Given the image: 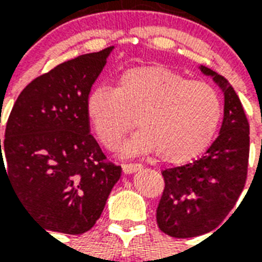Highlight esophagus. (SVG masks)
Listing matches in <instances>:
<instances>
[{"label":"esophagus","mask_w":262,"mask_h":262,"mask_svg":"<svg viewBox=\"0 0 262 262\" xmlns=\"http://www.w3.org/2000/svg\"><path fill=\"white\" fill-rule=\"evenodd\" d=\"M122 168H123V172H125V174H132V172L141 170V168H143V166H141L140 163H123Z\"/></svg>","instance_id":"1"}]
</instances>
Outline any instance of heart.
<instances>
[{
  "mask_svg": "<svg viewBox=\"0 0 262 262\" xmlns=\"http://www.w3.org/2000/svg\"><path fill=\"white\" fill-rule=\"evenodd\" d=\"M222 99L213 85L160 65L130 68L115 87H96L87 98V117L104 147L114 149L135 126L130 154L158 152L167 163L194 159L211 144L222 119Z\"/></svg>",
  "mask_w": 262,
  "mask_h": 262,
  "instance_id": "obj_1",
  "label": "heart"
}]
</instances>
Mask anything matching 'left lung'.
<instances>
[{
    "label": "left lung",
    "instance_id": "obj_1",
    "mask_svg": "<svg viewBox=\"0 0 262 262\" xmlns=\"http://www.w3.org/2000/svg\"><path fill=\"white\" fill-rule=\"evenodd\" d=\"M224 92V118L219 137L201 159L166 168L164 190L156 209V222L172 238H191L215 230L235 207L248 179L250 130L234 88L228 80L207 67Z\"/></svg>",
    "mask_w": 262,
    "mask_h": 262
}]
</instances>
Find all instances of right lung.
<instances>
[{
    "instance_id": "right-lung-1",
    "label": "right lung",
    "mask_w": 262,
    "mask_h": 262,
    "mask_svg": "<svg viewBox=\"0 0 262 262\" xmlns=\"http://www.w3.org/2000/svg\"><path fill=\"white\" fill-rule=\"evenodd\" d=\"M111 50L59 63L21 91L2 143L6 168L0 140V177L5 172L23 207L50 231L91 230L121 177V166L90 133L87 117L91 87Z\"/></svg>"
}]
</instances>
